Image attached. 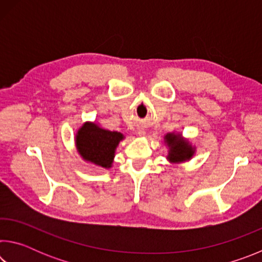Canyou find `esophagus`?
I'll return each instance as SVG.
<instances>
[{"label": "esophagus", "instance_id": "34e87169", "mask_svg": "<svg viewBox=\"0 0 262 262\" xmlns=\"http://www.w3.org/2000/svg\"><path fill=\"white\" fill-rule=\"evenodd\" d=\"M139 135L140 136H144L145 135V130L144 129H140L139 130Z\"/></svg>", "mask_w": 262, "mask_h": 262}]
</instances>
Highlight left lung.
<instances>
[{"label":"left lung","mask_w":262,"mask_h":262,"mask_svg":"<svg viewBox=\"0 0 262 262\" xmlns=\"http://www.w3.org/2000/svg\"><path fill=\"white\" fill-rule=\"evenodd\" d=\"M164 141L168 147L167 159L170 163H183L193 157L195 148L192 147V144L187 140L183 139L181 134L168 133L164 136Z\"/></svg>","instance_id":"obj_1"}]
</instances>
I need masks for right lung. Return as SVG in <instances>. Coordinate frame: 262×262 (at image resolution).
<instances>
[{
    "label": "right lung",
    "instance_id": "right-lung-1",
    "mask_svg": "<svg viewBox=\"0 0 262 262\" xmlns=\"http://www.w3.org/2000/svg\"><path fill=\"white\" fill-rule=\"evenodd\" d=\"M122 140L121 133L104 129L95 122H85L77 130L75 143L84 161L99 167L110 168L115 149Z\"/></svg>",
    "mask_w": 262,
    "mask_h": 262
}]
</instances>
